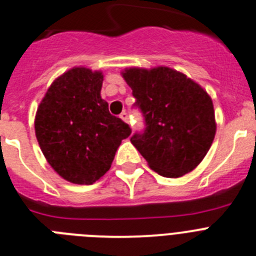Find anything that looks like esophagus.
<instances>
[{"label":"esophagus","mask_w":256,"mask_h":256,"mask_svg":"<svg viewBox=\"0 0 256 256\" xmlns=\"http://www.w3.org/2000/svg\"><path fill=\"white\" fill-rule=\"evenodd\" d=\"M120 118L124 121V122L128 124V114H126V112H122V114H120Z\"/></svg>","instance_id":"34e87169"}]
</instances>
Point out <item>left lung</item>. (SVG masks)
<instances>
[{
    "instance_id": "left-lung-1",
    "label": "left lung",
    "mask_w": 256,
    "mask_h": 256,
    "mask_svg": "<svg viewBox=\"0 0 256 256\" xmlns=\"http://www.w3.org/2000/svg\"><path fill=\"white\" fill-rule=\"evenodd\" d=\"M146 122L131 138L148 166L166 178H179L198 166L216 134L208 93L182 72L166 66H130L121 72Z\"/></svg>"
}]
</instances>
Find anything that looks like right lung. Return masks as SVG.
<instances>
[{
    "label": "right lung",
    "mask_w": 256,
    "mask_h": 256,
    "mask_svg": "<svg viewBox=\"0 0 256 256\" xmlns=\"http://www.w3.org/2000/svg\"><path fill=\"white\" fill-rule=\"evenodd\" d=\"M102 83L101 70L73 66L50 84L35 114V135L45 159L74 184L101 179L131 134L128 125L110 114Z\"/></svg>",
    "instance_id": "obj_1"
}]
</instances>
